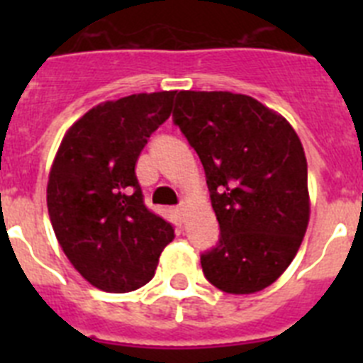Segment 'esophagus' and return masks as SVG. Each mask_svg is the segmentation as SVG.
Segmentation results:
<instances>
[{
    "instance_id": "1",
    "label": "esophagus",
    "mask_w": 363,
    "mask_h": 363,
    "mask_svg": "<svg viewBox=\"0 0 363 363\" xmlns=\"http://www.w3.org/2000/svg\"><path fill=\"white\" fill-rule=\"evenodd\" d=\"M185 211H187V205H185V203H179V205H178L179 216H185Z\"/></svg>"
}]
</instances>
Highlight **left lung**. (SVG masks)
Returning <instances> with one entry per match:
<instances>
[{"mask_svg":"<svg viewBox=\"0 0 363 363\" xmlns=\"http://www.w3.org/2000/svg\"><path fill=\"white\" fill-rule=\"evenodd\" d=\"M174 123L205 169L220 242L201 255L223 293L252 294L284 274L309 225L307 160L296 130L258 99L179 91Z\"/></svg>","mask_w":363,"mask_h":363,"instance_id":"left-lung-1","label":"left lung"}]
</instances>
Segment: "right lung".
I'll return each instance as SVG.
<instances>
[{"label":"right lung","instance_id":"obj_1","mask_svg":"<svg viewBox=\"0 0 363 363\" xmlns=\"http://www.w3.org/2000/svg\"><path fill=\"white\" fill-rule=\"evenodd\" d=\"M176 91L104 101L74 121L54 156L47 207L74 269L105 293H130L152 280L169 221L150 213L136 178L147 138L171 116Z\"/></svg>","mask_w":363,"mask_h":363}]
</instances>
